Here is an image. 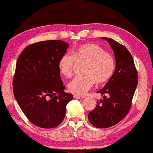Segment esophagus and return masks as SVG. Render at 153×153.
Wrapping results in <instances>:
<instances>
[{"label":"esophagus","instance_id":"1","mask_svg":"<svg viewBox=\"0 0 153 153\" xmlns=\"http://www.w3.org/2000/svg\"><path fill=\"white\" fill-rule=\"evenodd\" d=\"M74 97L76 99H82L84 97V96H79V95H74Z\"/></svg>","mask_w":153,"mask_h":153}]
</instances>
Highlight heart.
Masks as SVG:
<instances>
[{
    "instance_id": "b5f03b06",
    "label": "heart",
    "mask_w": 153,
    "mask_h": 153,
    "mask_svg": "<svg viewBox=\"0 0 153 153\" xmlns=\"http://www.w3.org/2000/svg\"><path fill=\"white\" fill-rule=\"evenodd\" d=\"M75 60L85 62L81 76L75 77L68 83V89L72 94L84 95L94 82H106L114 71V57L102 47L95 43H87L77 47L71 53H65L59 60L58 67L61 73L71 77L74 72Z\"/></svg>"
}]
</instances>
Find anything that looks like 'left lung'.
I'll return each instance as SVG.
<instances>
[{
  "instance_id": "1",
  "label": "left lung",
  "mask_w": 153,
  "mask_h": 153,
  "mask_svg": "<svg viewBox=\"0 0 153 153\" xmlns=\"http://www.w3.org/2000/svg\"><path fill=\"white\" fill-rule=\"evenodd\" d=\"M114 51L116 69L111 78L97 93L103 99L88 114L92 126L108 128L126 117L131 108L132 99L137 85V72L133 57L126 47L114 40L103 37Z\"/></svg>"
}]
</instances>
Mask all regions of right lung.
<instances>
[{
  "instance_id": "add662e5",
  "label": "right lung",
  "mask_w": 153,
  "mask_h": 153,
  "mask_svg": "<svg viewBox=\"0 0 153 153\" xmlns=\"http://www.w3.org/2000/svg\"><path fill=\"white\" fill-rule=\"evenodd\" d=\"M68 44L60 40L40 41L26 47L17 59L13 91L20 108L35 126H58L64 119L71 94L64 91L59 60Z\"/></svg>"
}]
</instances>
